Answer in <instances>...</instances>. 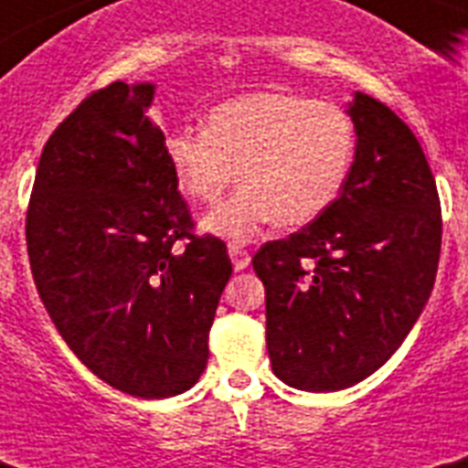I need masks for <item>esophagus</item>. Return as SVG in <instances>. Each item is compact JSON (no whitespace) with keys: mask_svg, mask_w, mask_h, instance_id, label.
<instances>
[{"mask_svg":"<svg viewBox=\"0 0 468 468\" xmlns=\"http://www.w3.org/2000/svg\"><path fill=\"white\" fill-rule=\"evenodd\" d=\"M228 255H230V260H233V270L235 271L248 270V264H250L248 250L240 248V245H235V242H230V245H228Z\"/></svg>","mask_w":468,"mask_h":468,"instance_id":"34e87169","label":"esophagus"}]
</instances>
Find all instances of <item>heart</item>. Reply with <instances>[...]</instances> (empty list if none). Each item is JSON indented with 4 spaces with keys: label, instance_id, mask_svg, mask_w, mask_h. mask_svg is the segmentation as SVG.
<instances>
[{
    "label": "heart",
    "instance_id": "b5f03b06",
    "mask_svg": "<svg viewBox=\"0 0 468 468\" xmlns=\"http://www.w3.org/2000/svg\"><path fill=\"white\" fill-rule=\"evenodd\" d=\"M349 113L330 101L289 91H250L213 106L204 131H175L165 157L186 197L216 204L201 220L206 233L252 240L264 226L311 223L333 204L355 160Z\"/></svg>",
    "mask_w": 468,
    "mask_h": 468
}]
</instances>
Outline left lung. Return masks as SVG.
<instances>
[{"label": "left lung", "instance_id": "obj_1", "mask_svg": "<svg viewBox=\"0 0 468 468\" xmlns=\"http://www.w3.org/2000/svg\"><path fill=\"white\" fill-rule=\"evenodd\" d=\"M355 162L340 197L252 257L267 293L271 369L301 391H342L384 367L435 286L442 213L413 131L355 91Z\"/></svg>", "mask_w": 468, "mask_h": 468}]
</instances>
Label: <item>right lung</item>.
Here are the masks:
<instances>
[{
    "instance_id": "obj_1",
    "label": "right lung",
    "mask_w": 468,
    "mask_h": 468,
    "mask_svg": "<svg viewBox=\"0 0 468 468\" xmlns=\"http://www.w3.org/2000/svg\"><path fill=\"white\" fill-rule=\"evenodd\" d=\"M155 84L113 82L48 138L26 216L48 315L77 359L138 399L189 391L233 274L226 242L189 208L148 116Z\"/></svg>"
}]
</instances>
